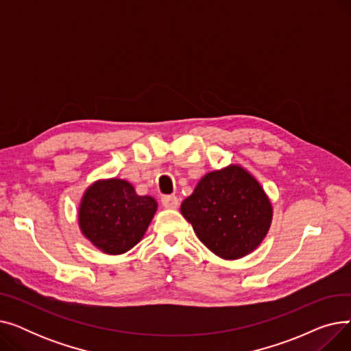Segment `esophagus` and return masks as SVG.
<instances>
[{
    "instance_id": "esophagus-1",
    "label": "esophagus",
    "mask_w": 351,
    "mask_h": 351,
    "mask_svg": "<svg viewBox=\"0 0 351 351\" xmlns=\"http://www.w3.org/2000/svg\"><path fill=\"white\" fill-rule=\"evenodd\" d=\"M162 205L165 209H176L179 205V200L176 196H163Z\"/></svg>"
}]
</instances>
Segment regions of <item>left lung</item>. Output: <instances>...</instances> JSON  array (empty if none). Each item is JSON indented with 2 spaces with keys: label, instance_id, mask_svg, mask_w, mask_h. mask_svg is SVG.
I'll use <instances>...</instances> for the list:
<instances>
[{
  "label": "left lung",
  "instance_id": "8db88e82",
  "mask_svg": "<svg viewBox=\"0 0 351 351\" xmlns=\"http://www.w3.org/2000/svg\"><path fill=\"white\" fill-rule=\"evenodd\" d=\"M180 213L199 241L225 261H236L262 245L273 220V206L263 186L243 166L202 176Z\"/></svg>",
  "mask_w": 351,
  "mask_h": 351
}]
</instances>
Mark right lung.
Listing matches in <instances>:
<instances>
[{"label":"right lung","mask_w":351,"mask_h":351,"mask_svg":"<svg viewBox=\"0 0 351 351\" xmlns=\"http://www.w3.org/2000/svg\"><path fill=\"white\" fill-rule=\"evenodd\" d=\"M158 210L152 196H139L125 179H98L80 202L78 226L105 254H123L138 245Z\"/></svg>","instance_id":"right-lung-1"}]
</instances>
